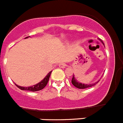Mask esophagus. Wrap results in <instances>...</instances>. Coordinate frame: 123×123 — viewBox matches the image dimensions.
Segmentation results:
<instances>
[{"mask_svg": "<svg viewBox=\"0 0 123 123\" xmlns=\"http://www.w3.org/2000/svg\"><path fill=\"white\" fill-rule=\"evenodd\" d=\"M67 66L66 63H61L59 64V67L60 68H65V67Z\"/></svg>", "mask_w": 123, "mask_h": 123, "instance_id": "obj_1", "label": "esophagus"}]
</instances>
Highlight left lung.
<instances>
[{"instance_id":"left-lung-1","label":"left lung","mask_w":123,"mask_h":123,"mask_svg":"<svg viewBox=\"0 0 123 123\" xmlns=\"http://www.w3.org/2000/svg\"><path fill=\"white\" fill-rule=\"evenodd\" d=\"M100 41L102 42V43L104 44V42H102V41ZM104 46H105V45H104ZM99 81H98L97 82H95V83L89 84H83V83H81V82H79V81H77L76 79V78H75L74 76V74H73L72 80H71V82H72V84H73L74 86H75L76 87L78 88V89H86V88H89V87H91L94 86L97 83H98V82H99Z\"/></svg>"}]
</instances>
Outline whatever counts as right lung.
Returning <instances> with one entry per match:
<instances>
[{"instance_id": "1", "label": "right lung", "mask_w": 123, "mask_h": 123, "mask_svg": "<svg viewBox=\"0 0 123 123\" xmlns=\"http://www.w3.org/2000/svg\"><path fill=\"white\" fill-rule=\"evenodd\" d=\"M28 37H26V38H28ZM25 38V39H26ZM51 73H52V71H50L47 74L46 76L42 79V81H40L39 83H37V84H35V85L32 86H29V87H22V86H19L15 85L17 86L19 89H20L21 90H23V91H32V92H36V91H40V90H42V89H44L46 85L47 84V82L49 81V79Z\"/></svg>"}]
</instances>
